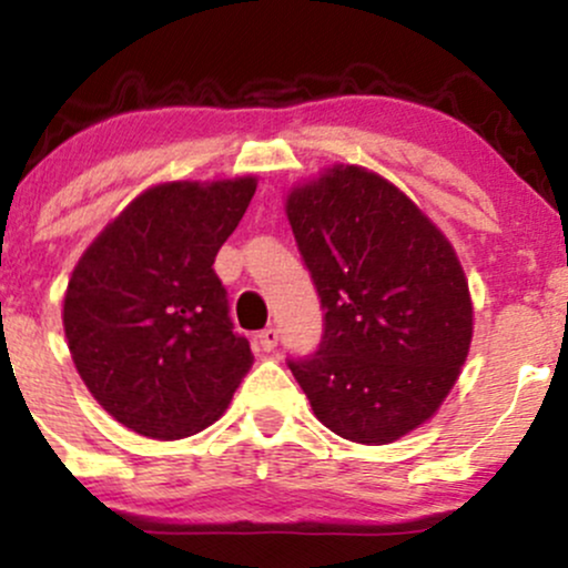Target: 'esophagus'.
I'll list each match as a JSON object with an SVG mask.
<instances>
[{
  "label": "esophagus",
  "instance_id": "esophagus-1",
  "mask_svg": "<svg viewBox=\"0 0 568 568\" xmlns=\"http://www.w3.org/2000/svg\"><path fill=\"white\" fill-rule=\"evenodd\" d=\"M277 342H280V336H277V328H264L262 334H258V344H262V349L264 352H272L277 347Z\"/></svg>",
  "mask_w": 568,
  "mask_h": 568
}]
</instances>
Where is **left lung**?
<instances>
[{
	"label": "left lung",
	"mask_w": 568,
	"mask_h": 568,
	"mask_svg": "<svg viewBox=\"0 0 568 568\" xmlns=\"http://www.w3.org/2000/svg\"><path fill=\"white\" fill-rule=\"evenodd\" d=\"M285 213L325 310L317 352L288 368L336 435L403 438L438 410L470 349V291L452 243L357 165L296 186Z\"/></svg>",
	"instance_id": "left-lung-1"
}]
</instances>
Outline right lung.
<instances>
[{
	"label": "right lung",
	"instance_id": "1",
	"mask_svg": "<svg viewBox=\"0 0 568 568\" xmlns=\"http://www.w3.org/2000/svg\"><path fill=\"white\" fill-rule=\"evenodd\" d=\"M256 179L173 181L139 194L74 266L63 328L82 382L120 425L158 440L200 433L251 368L213 270Z\"/></svg>",
	"mask_w": 568,
	"mask_h": 568
}]
</instances>
